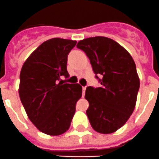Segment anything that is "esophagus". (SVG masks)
I'll list each match as a JSON object with an SVG mask.
<instances>
[{
  "label": "esophagus",
  "mask_w": 159,
  "mask_h": 159,
  "mask_svg": "<svg viewBox=\"0 0 159 159\" xmlns=\"http://www.w3.org/2000/svg\"><path fill=\"white\" fill-rule=\"evenodd\" d=\"M85 89H86V86H83V87H82V94H83V96L85 95Z\"/></svg>",
  "instance_id": "esophagus-1"
}]
</instances>
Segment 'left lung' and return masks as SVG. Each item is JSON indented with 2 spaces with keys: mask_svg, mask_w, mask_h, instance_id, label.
<instances>
[{
  "mask_svg": "<svg viewBox=\"0 0 159 159\" xmlns=\"http://www.w3.org/2000/svg\"><path fill=\"white\" fill-rule=\"evenodd\" d=\"M77 48L89 58L93 72L101 76V87L89 86L85 98L86 114L92 128L111 134L124 126L132 114L139 89L135 63L126 49L111 39L90 37L79 41Z\"/></svg>",
  "mask_w": 159,
  "mask_h": 159,
  "instance_id": "left-lung-1",
  "label": "left lung"
}]
</instances>
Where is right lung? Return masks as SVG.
<instances>
[{
	"instance_id": "1",
	"label": "right lung",
	"mask_w": 159,
	"mask_h": 159,
	"mask_svg": "<svg viewBox=\"0 0 159 159\" xmlns=\"http://www.w3.org/2000/svg\"><path fill=\"white\" fill-rule=\"evenodd\" d=\"M77 41L53 38L39 45L24 62L19 95L28 118L47 135H62L70 128L82 95L79 84L60 81L69 77L67 56Z\"/></svg>"
}]
</instances>
